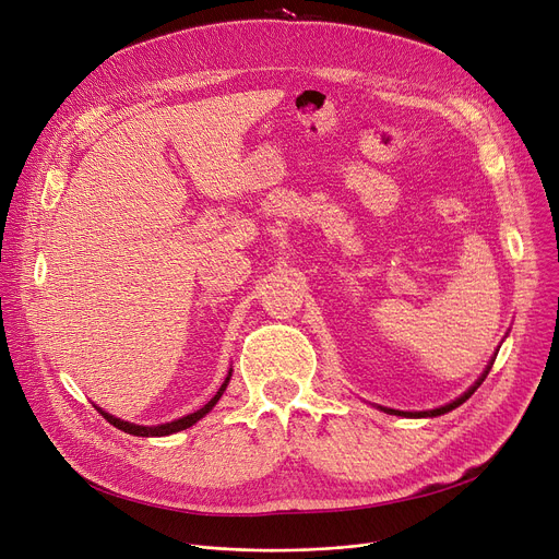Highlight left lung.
Instances as JSON below:
<instances>
[{
	"mask_svg": "<svg viewBox=\"0 0 559 559\" xmlns=\"http://www.w3.org/2000/svg\"><path fill=\"white\" fill-rule=\"evenodd\" d=\"M496 354H498V348H496ZM496 354H493V358L487 362V367H485V371L478 376V380L476 383L468 388L464 394H460L455 401H451V403H447V405H439V407H435V409H419V413H405V409H394V407H383V405H376L378 409H383V413H388V415H396V417H409V419H428V417H439V415H447V413H451V409H455L457 405H462L468 396H472L480 385H483V380L487 378V373H489V369H491V365H493V360H496Z\"/></svg>",
	"mask_w": 559,
	"mask_h": 559,
	"instance_id": "left-lung-1",
	"label": "left lung"
}]
</instances>
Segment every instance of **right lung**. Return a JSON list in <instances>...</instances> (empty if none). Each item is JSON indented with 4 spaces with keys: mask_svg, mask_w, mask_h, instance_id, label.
<instances>
[{
    "mask_svg": "<svg viewBox=\"0 0 559 559\" xmlns=\"http://www.w3.org/2000/svg\"><path fill=\"white\" fill-rule=\"evenodd\" d=\"M230 376H233V369H228V373H226V378H224V383H222V388L217 390V394L205 403L203 407H199L197 413H190V415H186V417H181V419H174V421H167V424H158V426H138V424H131V421H124V419H117L115 415H108L106 409H102V407H97L99 413H102V417L110 424V426H115V428H120V430H124V432H129V435H135V437H165V435H174V432H179V430H186V428H190V426H194L199 419H203L205 415L211 413V409L217 405V401L222 399V394L226 392V385L230 383Z\"/></svg>",
    "mask_w": 559,
    "mask_h": 559,
    "instance_id": "right-lung-1",
    "label": "right lung"
}]
</instances>
